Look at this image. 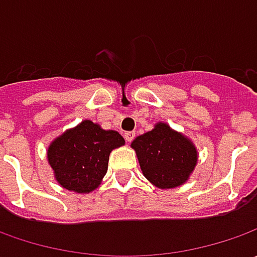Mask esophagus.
I'll return each mask as SVG.
<instances>
[{
  "label": "esophagus",
  "instance_id": "esophagus-1",
  "mask_svg": "<svg viewBox=\"0 0 257 257\" xmlns=\"http://www.w3.org/2000/svg\"><path fill=\"white\" fill-rule=\"evenodd\" d=\"M134 136H136V133L134 132H127V133H124V139H125V142H133Z\"/></svg>",
  "mask_w": 257,
  "mask_h": 257
}]
</instances>
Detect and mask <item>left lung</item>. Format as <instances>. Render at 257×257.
<instances>
[{
	"label": "left lung",
	"mask_w": 257,
	"mask_h": 257,
	"mask_svg": "<svg viewBox=\"0 0 257 257\" xmlns=\"http://www.w3.org/2000/svg\"><path fill=\"white\" fill-rule=\"evenodd\" d=\"M132 149L137 154L143 176L159 189H174L189 180L197 164V149L183 133L167 123L136 137Z\"/></svg>",
	"instance_id": "1"
}]
</instances>
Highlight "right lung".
Masks as SVG:
<instances>
[{
    "label": "right lung",
    "instance_id": "1",
    "mask_svg": "<svg viewBox=\"0 0 257 257\" xmlns=\"http://www.w3.org/2000/svg\"><path fill=\"white\" fill-rule=\"evenodd\" d=\"M124 143L117 132L104 130L100 124L83 120L50 143L47 160L63 189L85 194L101 184L110 153Z\"/></svg>",
    "mask_w": 257,
    "mask_h": 257
}]
</instances>
